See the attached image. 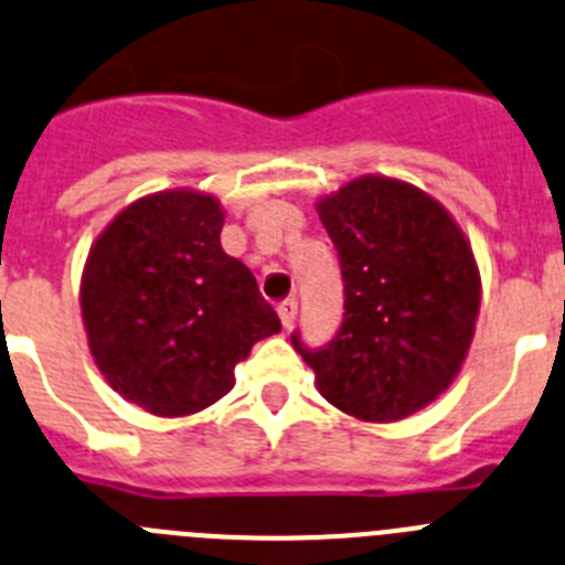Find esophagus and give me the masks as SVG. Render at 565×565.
I'll list each match as a JSON object with an SVG mask.
<instances>
[{
	"instance_id": "esophagus-1",
	"label": "esophagus",
	"mask_w": 565,
	"mask_h": 565,
	"mask_svg": "<svg viewBox=\"0 0 565 565\" xmlns=\"http://www.w3.org/2000/svg\"><path fill=\"white\" fill-rule=\"evenodd\" d=\"M278 318H281L284 329L292 327L295 318H298V301H295V298H287V301L278 303Z\"/></svg>"
}]
</instances>
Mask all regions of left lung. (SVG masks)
Instances as JSON below:
<instances>
[{
  "label": "left lung",
  "mask_w": 565,
  "mask_h": 565,
  "mask_svg": "<svg viewBox=\"0 0 565 565\" xmlns=\"http://www.w3.org/2000/svg\"><path fill=\"white\" fill-rule=\"evenodd\" d=\"M343 273V323L323 349L295 352L334 408L396 422L454 383L476 332L479 264L434 196L365 174L318 200Z\"/></svg>",
  "instance_id": "1"
}]
</instances>
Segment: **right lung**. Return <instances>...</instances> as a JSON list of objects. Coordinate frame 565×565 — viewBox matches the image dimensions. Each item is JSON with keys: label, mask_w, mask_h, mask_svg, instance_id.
I'll use <instances>...</instances> for the list:
<instances>
[{"label": "right lung", "mask_w": 565, "mask_h": 565, "mask_svg": "<svg viewBox=\"0 0 565 565\" xmlns=\"http://www.w3.org/2000/svg\"><path fill=\"white\" fill-rule=\"evenodd\" d=\"M225 211L191 188L160 191L106 225L81 276V318L106 383L154 416L207 408L233 369L281 332L253 273L222 250Z\"/></svg>", "instance_id": "right-lung-1"}]
</instances>
